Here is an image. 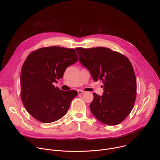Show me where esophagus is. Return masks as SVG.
Segmentation results:
<instances>
[{
  "instance_id": "esophagus-1",
  "label": "esophagus",
  "mask_w": 160,
  "mask_h": 160,
  "mask_svg": "<svg viewBox=\"0 0 160 160\" xmlns=\"http://www.w3.org/2000/svg\"><path fill=\"white\" fill-rule=\"evenodd\" d=\"M84 93H85V92L83 90H78V94H83Z\"/></svg>"
}]
</instances>
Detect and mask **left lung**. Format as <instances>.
Masks as SVG:
<instances>
[{
    "label": "left lung",
    "mask_w": 160,
    "mask_h": 160,
    "mask_svg": "<svg viewBox=\"0 0 160 160\" xmlns=\"http://www.w3.org/2000/svg\"><path fill=\"white\" fill-rule=\"evenodd\" d=\"M76 50L80 62L87 68L93 80L104 84L102 96L93 93L91 112L104 124L120 123L131 112L136 98L137 81L129 59L106 48Z\"/></svg>",
    "instance_id": "left-lung-1"
}]
</instances>
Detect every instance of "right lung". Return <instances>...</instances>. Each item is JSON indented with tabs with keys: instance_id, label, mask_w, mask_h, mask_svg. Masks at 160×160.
<instances>
[{
	"instance_id": "obj_1",
	"label": "right lung",
	"mask_w": 160,
	"mask_h": 160,
	"mask_svg": "<svg viewBox=\"0 0 160 160\" xmlns=\"http://www.w3.org/2000/svg\"><path fill=\"white\" fill-rule=\"evenodd\" d=\"M78 60L74 49L58 46L40 48L28 56L21 71V98L35 119L51 123L65 115L78 92L61 90L53 83Z\"/></svg>"
}]
</instances>
